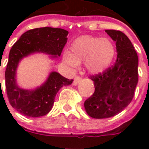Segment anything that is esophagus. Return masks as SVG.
I'll return each instance as SVG.
<instances>
[{
    "label": "esophagus",
    "mask_w": 149,
    "mask_h": 149,
    "mask_svg": "<svg viewBox=\"0 0 149 149\" xmlns=\"http://www.w3.org/2000/svg\"><path fill=\"white\" fill-rule=\"evenodd\" d=\"M81 77L80 76H76L74 78V81H73V84L76 85V84H77L79 82H81Z\"/></svg>",
    "instance_id": "esophagus-1"
}]
</instances>
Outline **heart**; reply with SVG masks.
<instances>
[{
  "mask_svg": "<svg viewBox=\"0 0 149 149\" xmlns=\"http://www.w3.org/2000/svg\"><path fill=\"white\" fill-rule=\"evenodd\" d=\"M116 48L109 38L85 35L77 38L70 46V52L63 55L64 61L72 68L84 62L91 73H100L109 68L114 58Z\"/></svg>",
  "mask_w": 149,
  "mask_h": 149,
  "instance_id": "1",
  "label": "heart"
}]
</instances>
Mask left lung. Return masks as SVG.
<instances>
[{"instance_id":"8db88e82","label":"left lung","mask_w":149,"mask_h":149,"mask_svg":"<svg viewBox=\"0 0 149 149\" xmlns=\"http://www.w3.org/2000/svg\"><path fill=\"white\" fill-rule=\"evenodd\" d=\"M116 41L117 57L114 65L90 78L93 94L84 101L88 115L95 119L117 115L130 104L138 83V56L128 37L121 31L107 29Z\"/></svg>"}]
</instances>
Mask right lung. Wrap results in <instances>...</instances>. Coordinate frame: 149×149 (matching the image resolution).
<instances>
[{
    "label": "right lung",
    "instance_id": "1",
    "mask_svg": "<svg viewBox=\"0 0 149 149\" xmlns=\"http://www.w3.org/2000/svg\"><path fill=\"white\" fill-rule=\"evenodd\" d=\"M68 32L57 28H37L25 32L10 49L5 70V88L12 107L29 117H39L48 114L60 88L69 85V80L52 72L42 86L36 90L22 89L16 83V70L21 59L33 52H45L52 56H61L67 43ZM1 84V79H0Z\"/></svg>",
    "mask_w": 149,
    "mask_h": 149
}]
</instances>
